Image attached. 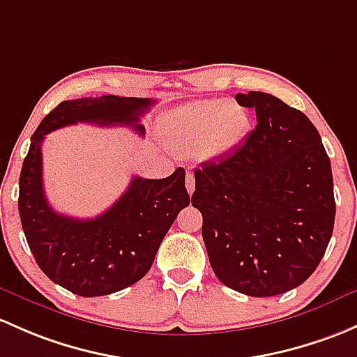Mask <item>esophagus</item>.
Masks as SVG:
<instances>
[{"label": "esophagus", "mask_w": 357, "mask_h": 357, "mask_svg": "<svg viewBox=\"0 0 357 357\" xmlns=\"http://www.w3.org/2000/svg\"><path fill=\"white\" fill-rule=\"evenodd\" d=\"M186 190H188L190 195H193V191H195V176L191 174V172L186 174Z\"/></svg>", "instance_id": "1"}]
</instances>
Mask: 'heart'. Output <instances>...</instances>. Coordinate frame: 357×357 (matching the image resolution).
I'll list each match as a JSON object with an SVG mask.
<instances>
[{"label": "heart", "instance_id": "obj_1", "mask_svg": "<svg viewBox=\"0 0 357 357\" xmlns=\"http://www.w3.org/2000/svg\"><path fill=\"white\" fill-rule=\"evenodd\" d=\"M251 128L246 107L227 99L190 102L169 116L166 137L178 155L217 159L241 145Z\"/></svg>", "mask_w": 357, "mask_h": 357}]
</instances>
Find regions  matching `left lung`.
Masks as SVG:
<instances>
[{
	"mask_svg": "<svg viewBox=\"0 0 357 357\" xmlns=\"http://www.w3.org/2000/svg\"><path fill=\"white\" fill-rule=\"evenodd\" d=\"M255 107L245 144L195 171L208 260L227 287L268 298L301 286L324 258L335 222L332 166L306 114L272 93L236 96Z\"/></svg>",
	"mask_w": 357,
	"mask_h": 357,
	"instance_id": "obj_1",
	"label": "left lung"
}]
</instances>
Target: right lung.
<instances>
[{"instance_id": "right-lung-1", "label": "right lung", "mask_w": 357, "mask_h": 357, "mask_svg": "<svg viewBox=\"0 0 357 357\" xmlns=\"http://www.w3.org/2000/svg\"><path fill=\"white\" fill-rule=\"evenodd\" d=\"M155 102L142 97L63 100L33 131L20 172L18 212L37 265L58 286L84 298L133 286L149 272L164 236L190 205L185 169L164 179L135 176L128 190L100 215L73 219L54 212L44 195L43 145L51 131L77 123L130 126L145 135L144 112Z\"/></svg>"}]
</instances>
